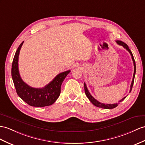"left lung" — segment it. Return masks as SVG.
<instances>
[{
    "label": "left lung",
    "instance_id": "8db88e82",
    "mask_svg": "<svg viewBox=\"0 0 145 145\" xmlns=\"http://www.w3.org/2000/svg\"><path fill=\"white\" fill-rule=\"evenodd\" d=\"M116 42H117V44L118 45H122L123 48H125L127 50L129 53L130 55L132 56V60L133 62V65H134V73H133V79L132 81V84H131V86H130V92L131 91L132 89V87H133V82H134V78H135V72H136V65H135V59H134L133 58V56L132 53L131 52V50H130L128 45H127L126 44H125L124 42H123L121 40H116ZM84 90H85V93H86V96L87 97V98H89V100L91 102V103H92L93 105H95V106L97 107H99V108H104V109H112V108H114L116 106H118V105L119 103H116L114 104H104V103H101L100 102H99L98 101H97L96 99H95V98L91 96V94L90 93V92L87 89V87L86 86V83H84ZM126 98V97H123L121 100H120L119 102H121L122 101H123V100L125 99Z\"/></svg>",
    "mask_w": 145,
    "mask_h": 145
}]
</instances>
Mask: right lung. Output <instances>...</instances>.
<instances>
[{
	"label": "right lung",
	"instance_id": "add662e5",
	"mask_svg": "<svg viewBox=\"0 0 145 145\" xmlns=\"http://www.w3.org/2000/svg\"><path fill=\"white\" fill-rule=\"evenodd\" d=\"M24 41L18 48L12 66V76L18 95L27 104L35 107H44L54 104L61 93L63 81L70 70L59 73L43 88H33L21 78L18 70V57Z\"/></svg>",
	"mask_w": 145,
	"mask_h": 145
}]
</instances>
